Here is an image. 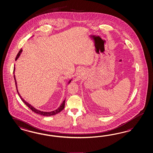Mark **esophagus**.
Masks as SVG:
<instances>
[{"label": "esophagus", "mask_w": 153, "mask_h": 153, "mask_svg": "<svg viewBox=\"0 0 153 153\" xmlns=\"http://www.w3.org/2000/svg\"><path fill=\"white\" fill-rule=\"evenodd\" d=\"M79 72H80V71H79Z\"/></svg>", "instance_id": "obj_1"}]
</instances>
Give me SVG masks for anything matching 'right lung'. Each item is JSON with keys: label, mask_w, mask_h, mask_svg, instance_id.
I'll list each match as a JSON object with an SVG mask.
<instances>
[{"label": "right lung", "mask_w": 153, "mask_h": 153, "mask_svg": "<svg viewBox=\"0 0 153 153\" xmlns=\"http://www.w3.org/2000/svg\"><path fill=\"white\" fill-rule=\"evenodd\" d=\"M22 48H21V50H20V51H19V53H18L17 55V56L16 57V59H15V60L16 61L17 60L18 58L19 57V55H21V53H22ZM14 70H15V68H14V70H13V73H14ZM14 80H15V84H16V89H17V92L18 94V95L20 97V98H21V99L22 100V101L23 102V103H25V104L29 108H30V109L33 111V112H34L35 113H36V114H41V115H42V116H53V115H55V114H58V113H59L60 112H61V111L62 110V109L64 108V107H65V100H64L63 102H62V104L60 105V106L56 109V110H55V111H52V112H43V111H39V110H37V109H36L35 108L33 107H32V105H30L29 103H28L27 102H26L25 100H24L23 98H22V97H21L20 96V94H19V93L18 92V89L17 87V82H16V78H15V75H14Z\"/></svg>", "instance_id": "obj_1"}]
</instances>
